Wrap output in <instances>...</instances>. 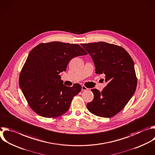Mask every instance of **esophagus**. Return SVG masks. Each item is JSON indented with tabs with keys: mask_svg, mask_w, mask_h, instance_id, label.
Returning <instances> with one entry per match:
<instances>
[{
	"mask_svg": "<svg viewBox=\"0 0 155 155\" xmlns=\"http://www.w3.org/2000/svg\"><path fill=\"white\" fill-rule=\"evenodd\" d=\"M81 89H82V91H86V90H87V89H88L86 86H81Z\"/></svg>",
	"mask_w": 155,
	"mask_h": 155,
	"instance_id": "esophagus-1",
	"label": "esophagus"
}]
</instances>
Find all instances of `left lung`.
Returning <instances> with one entry per match:
<instances>
[{
    "mask_svg": "<svg viewBox=\"0 0 155 155\" xmlns=\"http://www.w3.org/2000/svg\"><path fill=\"white\" fill-rule=\"evenodd\" d=\"M92 57L95 73L104 74L107 84L100 92L92 89L94 99L87 104L92 114L111 117L119 113L135 92L137 77L134 62L127 50L105 42L81 44Z\"/></svg>",
    "mask_w": 155,
    "mask_h": 155,
    "instance_id": "obj_1",
    "label": "left lung"
}]
</instances>
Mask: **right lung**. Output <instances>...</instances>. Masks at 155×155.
Wrapping results in <instances>:
<instances>
[{
  "label": "right lung",
  "instance_id": "add662e5",
  "mask_svg": "<svg viewBox=\"0 0 155 155\" xmlns=\"http://www.w3.org/2000/svg\"><path fill=\"white\" fill-rule=\"evenodd\" d=\"M80 45L62 42L41 43L30 52L20 72L19 84L29 107L38 115L55 118L66 113L81 89L63 84L59 75L74 57L87 55Z\"/></svg>",
  "mask_w": 155,
  "mask_h": 155
}]
</instances>
